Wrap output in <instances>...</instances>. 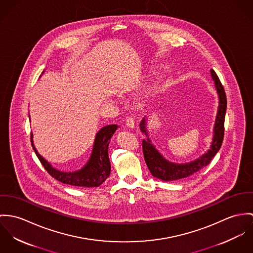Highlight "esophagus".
Wrapping results in <instances>:
<instances>
[{
	"label": "esophagus",
	"instance_id": "esophagus-1",
	"mask_svg": "<svg viewBox=\"0 0 253 253\" xmlns=\"http://www.w3.org/2000/svg\"><path fill=\"white\" fill-rule=\"evenodd\" d=\"M126 125L128 128H134L135 127V120L133 117H128L126 119Z\"/></svg>",
	"mask_w": 253,
	"mask_h": 253
}]
</instances>
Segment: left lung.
<instances>
[{
  "mask_svg": "<svg viewBox=\"0 0 253 253\" xmlns=\"http://www.w3.org/2000/svg\"><path fill=\"white\" fill-rule=\"evenodd\" d=\"M211 76L214 83V87L218 95V108L215 116L212 140L210 148L202 154L196 160L188 163H173L167 160L154 144L151 142L146 128L145 116L140 120V131L147 137L146 140H142V151L145 163L154 177L162 179L163 181H172L180 178L190 176L201 170L210 164L215 154L221 147L224 135V120L227 100L224 88L221 84L215 72L211 69Z\"/></svg>",
  "mask_w": 253,
  "mask_h": 253,
  "instance_id": "8db88e82",
  "label": "left lung"
}]
</instances>
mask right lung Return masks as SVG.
<instances>
[{"label": "right lung", "mask_w": 253, "mask_h": 253, "mask_svg": "<svg viewBox=\"0 0 253 253\" xmlns=\"http://www.w3.org/2000/svg\"><path fill=\"white\" fill-rule=\"evenodd\" d=\"M43 73L44 71L42 74ZM117 128L118 126L116 124H112L100 129L95 136L89 160L83 168L74 171H64L58 169L53 167L46 159H44L35 147L33 134H31V142L33 149L42 166L55 179L63 183L75 186L98 187L110 176L111 173V162L108 148L111 138Z\"/></svg>", "instance_id": "1"}]
</instances>
